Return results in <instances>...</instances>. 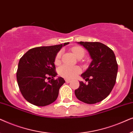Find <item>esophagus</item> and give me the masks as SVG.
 <instances>
[{"label":"esophagus","instance_id":"34e87169","mask_svg":"<svg viewBox=\"0 0 133 133\" xmlns=\"http://www.w3.org/2000/svg\"><path fill=\"white\" fill-rule=\"evenodd\" d=\"M71 80H70V79H66L65 80V82H66V83H70V82H71Z\"/></svg>","mask_w":133,"mask_h":133}]
</instances>
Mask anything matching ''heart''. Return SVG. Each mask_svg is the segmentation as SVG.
Segmentation results:
<instances>
[{"label":"heart","mask_w":133,"mask_h":133,"mask_svg":"<svg viewBox=\"0 0 133 133\" xmlns=\"http://www.w3.org/2000/svg\"><path fill=\"white\" fill-rule=\"evenodd\" d=\"M72 52L77 59H82L85 55L84 50L81 46H74L71 48ZM62 51H60L57 53L54 60V62L56 65L61 63L62 56ZM81 68L78 66H68L64 65L60 67L59 69V74L62 77L67 79H71L76 77L78 74L81 73Z\"/></svg>","instance_id":"obj_1"}]
</instances>
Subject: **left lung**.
<instances>
[{"label": "left lung", "mask_w": 133, "mask_h": 133, "mask_svg": "<svg viewBox=\"0 0 133 133\" xmlns=\"http://www.w3.org/2000/svg\"><path fill=\"white\" fill-rule=\"evenodd\" d=\"M88 51L92 62L81 76L88 83L79 82L74 93L79 101L94 104L105 99L116 83L118 65L111 49L101 42H79Z\"/></svg>", "instance_id": "8db88e82"}]
</instances>
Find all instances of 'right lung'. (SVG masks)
I'll use <instances>...</instances> for the list:
<instances>
[{"label":"right lung","mask_w":133,"mask_h":133,"mask_svg":"<svg viewBox=\"0 0 133 133\" xmlns=\"http://www.w3.org/2000/svg\"><path fill=\"white\" fill-rule=\"evenodd\" d=\"M69 44L36 47L28 50L20 59L17 71V81L23 97L28 102L44 107L54 102L59 91L65 82L57 76L54 60L62 47ZM50 79L48 82L46 79Z\"/></svg>","instance_id":"obj_1"}]
</instances>
